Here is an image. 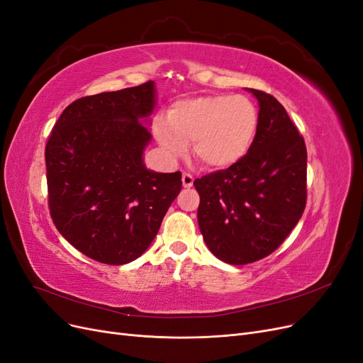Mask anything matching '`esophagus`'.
I'll list each match as a JSON object with an SVG mask.
<instances>
[{"instance_id": "esophagus-1", "label": "esophagus", "mask_w": 363, "mask_h": 363, "mask_svg": "<svg viewBox=\"0 0 363 363\" xmlns=\"http://www.w3.org/2000/svg\"><path fill=\"white\" fill-rule=\"evenodd\" d=\"M182 182H183L184 188H191V186L194 184V175L189 174V172H184V174L182 175Z\"/></svg>"}]
</instances>
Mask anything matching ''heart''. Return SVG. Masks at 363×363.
<instances>
[{"mask_svg":"<svg viewBox=\"0 0 363 363\" xmlns=\"http://www.w3.org/2000/svg\"><path fill=\"white\" fill-rule=\"evenodd\" d=\"M257 108L242 95H208L177 101L169 121L159 118L155 135L169 156L189 148L203 167L228 168L242 159L256 138Z\"/></svg>","mask_w":363,"mask_h":363,"instance_id":"b5f03b06","label":"heart"}]
</instances>
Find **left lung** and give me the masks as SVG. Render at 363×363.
<instances>
[{
    "instance_id": "8db88e82",
    "label": "left lung",
    "mask_w": 363,
    "mask_h": 363,
    "mask_svg": "<svg viewBox=\"0 0 363 363\" xmlns=\"http://www.w3.org/2000/svg\"><path fill=\"white\" fill-rule=\"evenodd\" d=\"M259 101L256 138L227 169L196 179L200 232L207 248L230 265L276 251L300 221L307 200V151L284 107L250 89Z\"/></svg>"
}]
</instances>
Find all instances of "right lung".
Returning <instances> with one entry per match:
<instances>
[{"label": "right lung", "mask_w": 363, "mask_h": 363, "mask_svg": "<svg viewBox=\"0 0 363 363\" xmlns=\"http://www.w3.org/2000/svg\"><path fill=\"white\" fill-rule=\"evenodd\" d=\"M155 82L82 96L62 112L45 147L54 225L84 256L106 265L138 259L182 189V172H152L140 123L155 108Z\"/></svg>", "instance_id": "1"}]
</instances>
